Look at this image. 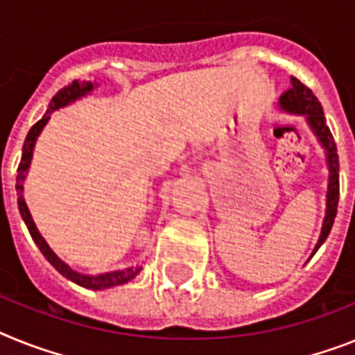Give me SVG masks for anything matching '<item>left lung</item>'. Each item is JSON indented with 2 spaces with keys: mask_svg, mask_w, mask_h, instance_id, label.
I'll use <instances>...</instances> for the list:
<instances>
[{
  "mask_svg": "<svg viewBox=\"0 0 355 355\" xmlns=\"http://www.w3.org/2000/svg\"><path fill=\"white\" fill-rule=\"evenodd\" d=\"M278 106L282 112L291 113V115H302L305 117L306 124L315 135L318 142L324 150L327 157V168H329V184H327V209H324L323 225H321V234L318 238L312 256L315 251L323 245V242L329 236L332 223H334L336 213H338V202H339V159H338V148H336L334 137L330 133L327 126V119L323 115L320 101L312 94L305 85L297 81L296 77H291V88L285 92L278 101Z\"/></svg>",
  "mask_w": 355,
  "mask_h": 355,
  "instance_id": "left-lung-1",
  "label": "left lung"
}]
</instances>
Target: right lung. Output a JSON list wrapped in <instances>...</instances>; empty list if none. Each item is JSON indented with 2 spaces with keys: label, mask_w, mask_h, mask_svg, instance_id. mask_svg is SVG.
Returning a JSON list of instances; mask_svg holds the SVG:
<instances>
[{
  "label": "right lung",
  "mask_w": 355,
  "mask_h": 355,
  "mask_svg": "<svg viewBox=\"0 0 355 355\" xmlns=\"http://www.w3.org/2000/svg\"><path fill=\"white\" fill-rule=\"evenodd\" d=\"M99 86V83H92V81H73L70 83L68 86L61 88L58 94L53 95L52 101L49 104V110L46 113L43 115L41 121H37L34 126L31 128V132L26 135L25 139V144H23V155H21V162H19V168H17V184H16V191H17V207H19V213H21V218L25 222V225L28 227V233H31L32 240L35 242V245L40 247V251L43 252V256L46 260L52 263V267L58 270L59 274H62L64 278L73 282V284L81 285L85 288H92V291H103V288H112V287H117V285H124L128 282H132L135 278L137 274L141 272L142 267L141 265H137V267H128V269H121V270H112V272H101V274H83V272H77L73 270L68 263L59 258L55 252L50 249V245L46 243V240L43 238V234L40 233V229L35 227V222L32 218L31 209H28V205L25 202V178L28 175V169H31V162H32V157H34V148H35V142H37V137L41 135L43 132V128L46 126V122L50 121V115H52L55 110L59 108H64L68 104L76 103V101L83 99L86 97L88 94L95 90Z\"/></svg>",
  "instance_id": "add662e5"
}]
</instances>
